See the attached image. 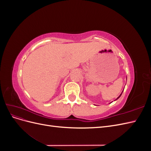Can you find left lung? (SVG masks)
I'll return each mask as SVG.
<instances>
[{
	"label": "left lung",
	"instance_id": "left-lung-1",
	"mask_svg": "<svg viewBox=\"0 0 151 151\" xmlns=\"http://www.w3.org/2000/svg\"><path fill=\"white\" fill-rule=\"evenodd\" d=\"M122 93H123V92H122ZM122 94H120V96H118V98H116V99H118V98H120V96H121V95H122Z\"/></svg>",
	"mask_w": 151,
	"mask_h": 151
}]
</instances>
